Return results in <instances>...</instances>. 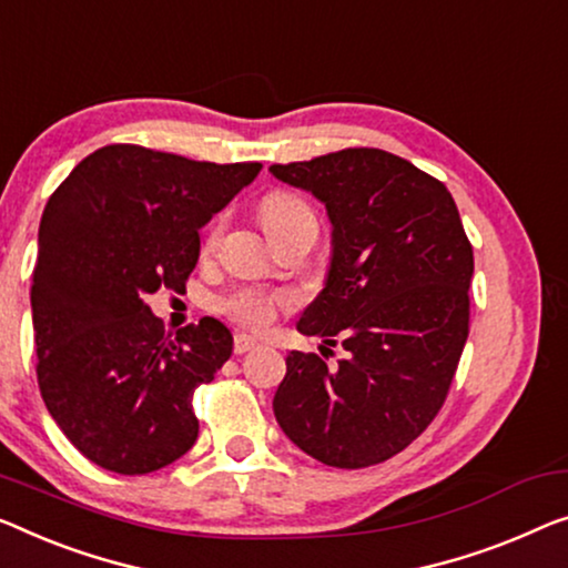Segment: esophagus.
<instances>
[{"label":"esophagus","instance_id":"obj_1","mask_svg":"<svg viewBox=\"0 0 568 568\" xmlns=\"http://www.w3.org/2000/svg\"><path fill=\"white\" fill-rule=\"evenodd\" d=\"M257 346V338L250 336V334H236L234 336V354H244L250 349H255Z\"/></svg>","mask_w":568,"mask_h":568}]
</instances>
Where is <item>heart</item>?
<instances>
[{"label": "heart", "mask_w": 568, "mask_h": 568, "mask_svg": "<svg viewBox=\"0 0 568 568\" xmlns=\"http://www.w3.org/2000/svg\"><path fill=\"white\" fill-rule=\"evenodd\" d=\"M260 216L262 224L270 234H281L287 226L298 224V222H308L313 219V211L306 201L295 193L287 191H273L267 193L260 203ZM219 236H222V219H216L214 224L209 226L206 240H203V250L211 252L219 244ZM291 303L285 293H275V291H265V287H255V285H244L236 287L226 298L222 301V311L226 316L234 318L236 324L250 326V328H265L270 321H273L275 311L283 308Z\"/></svg>", "instance_id": "1"}]
</instances>
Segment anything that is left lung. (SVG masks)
Segmentation results:
<instances>
[{
    "label": "left lung",
    "mask_w": 568,
    "mask_h": 568,
    "mask_svg": "<svg viewBox=\"0 0 568 568\" xmlns=\"http://www.w3.org/2000/svg\"><path fill=\"white\" fill-rule=\"evenodd\" d=\"M270 173L326 203L332 267L298 332L346 349L336 367L287 354L275 418L328 467L387 462L442 410L469 336L474 255L459 209L442 181L377 148Z\"/></svg>",
    "instance_id": "left-lung-1"
}]
</instances>
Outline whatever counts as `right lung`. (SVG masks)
I'll use <instances>...</instances> for the list:
<instances>
[{
    "label": "right lung",
    "instance_id": "right-lung-1",
    "mask_svg": "<svg viewBox=\"0 0 568 568\" xmlns=\"http://www.w3.org/2000/svg\"><path fill=\"white\" fill-rule=\"evenodd\" d=\"M260 168L106 145L48 199L30 291L38 385L101 469L150 474L196 444L191 397L232 357V334L206 316L173 338L145 298L185 293L199 230Z\"/></svg>",
    "mask_w": 568,
    "mask_h": 568
}]
</instances>
